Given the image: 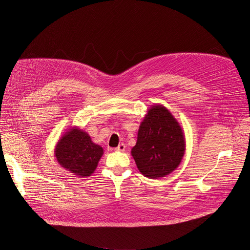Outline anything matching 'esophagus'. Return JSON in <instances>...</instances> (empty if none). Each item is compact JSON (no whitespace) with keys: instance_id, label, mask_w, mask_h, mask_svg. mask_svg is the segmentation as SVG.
Segmentation results:
<instances>
[{"instance_id":"34e87169","label":"esophagus","mask_w":250,"mask_h":250,"mask_svg":"<svg viewBox=\"0 0 250 250\" xmlns=\"http://www.w3.org/2000/svg\"><path fill=\"white\" fill-rule=\"evenodd\" d=\"M115 151H119V152H125V144H120L119 146L115 148Z\"/></svg>"}]
</instances>
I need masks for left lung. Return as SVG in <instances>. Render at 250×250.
Returning <instances> with one entry per match:
<instances>
[{"mask_svg":"<svg viewBox=\"0 0 250 250\" xmlns=\"http://www.w3.org/2000/svg\"><path fill=\"white\" fill-rule=\"evenodd\" d=\"M186 151L184 131L171 111L162 104L149 107L140 125L136 146L131 148L139 171L149 179L171 174Z\"/></svg>","mask_w":250,"mask_h":250,"instance_id":"8db88e82","label":"left lung"}]
</instances>
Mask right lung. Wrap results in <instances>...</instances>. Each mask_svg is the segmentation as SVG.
Segmentation results:
<instances>
[{
  "mask_svg": "<svg viewBox=\"0 0 250 250\" xmlns=\"http://www.w3.org/2000/svg\"><path fill=\"white\" fill-rule=\"evenodd\" d=\"M54 155L62 168L75 176L85 178L96 170L104 148L94 144L86 131L72 126L58 140Z\"/></svg>",
  "mask_w": 250,
  "mask_h": 250,
  "instance_id": "obj_1",
  "label": "right lung"
}]
</instances>
